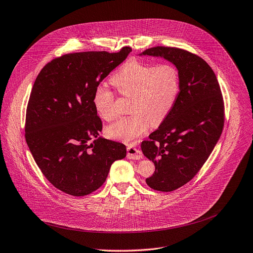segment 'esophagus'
Wrapping results in <instances>:
<instances>
[{
    "mask_svg": "<svg viewBox=\"0 0 253 253\" xmlns=\"http://www.w3.org/2000/svg\"><path fill=\"white\" fill-rule=\"evenodd\" d=\"M126 150H127V158L128 159H132V160L142 159L143 154L139 149L134 148V147H127Z\"/></svg>",
    "mask_w": 253,
    "mask_h": 253,
    "instance_id": "esophagus-1",
    "label": "esophagus"
}]
</instances>
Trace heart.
<instances>
[{
  "mask_svg": "<svg viewBox=\"0 0 253 253\" xmlns=\"http://www.w3.org/2000/svg\"><path fill=\"white\" fill-rule=\"evenodd\" d=\"M111 83L124 95L130 97L128 116L109 125L108 138L131 143L145 133L151 124H161L172 110L180 91L178 70L172 65L153 66L138 61L126 63L112 78ZM113 93L99 85L93 96L94 108L102 120L114 118Z\"/></svg>",
  "mask_w": 253,
  "mask_h": 253,
  "instance_id": "1",
  "label": "heart"
}]
</instances>
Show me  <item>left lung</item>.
<instances>
[{
    "instance_id": "1",
    "label": "left lung",
    "mask_w": 253,
    "mask_h": 253,
    "mask_svg": "<svg viewBox=\"0 0 253 253\" xmlns=\"http://www.w3.org/2000/svg\"><path fill=\"white\" fill-rule=\"evenodd\" d=\"M178 70L180 91L167 118L142 143V152L155 164L147 184L173 191L199 172L218 143L224 126V103L217 77L202 59L184 49L156 46L144 50Z\"/></svg>"
}]
</instances>
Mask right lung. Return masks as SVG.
Masks as SVG:
<instances>
[{
	"mask_svg": "<svg viewBox=\"0 0 253 253\" xmlns=\"http://www.w3.org/2000/svg\"><path fill=\"white\" fill-rule=\"evenodd\" d=\"M131 51L65 54L38 74L26 110L25 139L46 179L57 189L83 197L98 189L124 144L99 135L102 122L93 104L96 88Z\"/></svg>",
	"mask_w": 253,
	"mask_h": 253,
	"instance_id": "obj_1",
	"label": "right lung"
}]
</instances>
